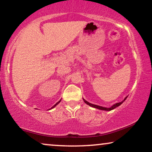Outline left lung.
<instances>
[{"label": "left lung", "mask_w": 152, "mask_h": 152, "mask_svg": "<svg viewBox=\"0 0 152 152\" xmlns=\"http://www.w3.org/2000/svg\"><path fill=\"white\" fill-rule=\"evenodd\" d=\"M127 98V97H125V99H124L123 101H121V102H117V103H116V104H114V105H112V107H110V108H107V107H101V106H99V105H96V104H91V103H90V102H87V100H85V99H83V100H84V102H85V103L86 104H88V105H89V106H91V107H94V108H96V109H98V110H105V111H111V110H114V109H115L116 107H118V106H120L121 105V104L123 103V102L125 101V100H126V98Z\"/></svg>", "instance_id": "8db88e82"}]
</instances>
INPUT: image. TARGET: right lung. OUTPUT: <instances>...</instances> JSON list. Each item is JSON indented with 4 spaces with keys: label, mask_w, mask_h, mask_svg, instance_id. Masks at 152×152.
Wrapping results in <instances>:
<instances>
[{
    "label": "right lung",
    "mask_w": 152,
    "mask_h": 152,
    "mask_svg": "<svg viewBox=\"0 0 152 152\" xmlns=\"http://www.w3.org/2000/svg\"><path fill=\"white\" fill-rule=\"evenodd\" d=\"M61 100H59V101H58V102H56V104H54V106H53V107H52V108H51V109H52V108H54V107H56V105H57V104H58V103H59V102H61Z\"/></svg>",
    "instance_id": "right-lung-1"
}]
</instances>
